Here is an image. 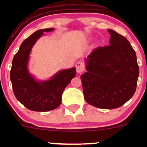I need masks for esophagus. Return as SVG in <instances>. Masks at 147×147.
Listing matches in <instances>:
<instances>
[{"instance_id":"34e87169","label":"esophagus","mask_w":147,"mask_h":147,"mask_svg":"<svg viewBox=\"0 0 147 147\" xmlns=\"http://www.w3.org/2000/svg\"><path fill=\"white\" fill-rule=\"evenodd\" d=\"M76 70H77V73H82V72L84 71L85 69V65L83 61H78L76 63Z\"/></svg>"}]
</instances>
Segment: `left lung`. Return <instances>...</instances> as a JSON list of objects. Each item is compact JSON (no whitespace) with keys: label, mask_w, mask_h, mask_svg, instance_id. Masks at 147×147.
<instances>
[{"label":"left lung","mask_w":147,"mask_h":147,"mask_svg":"<svg viewBox=\"0 0 147 147\" xmlns=\"http://www.w3.org/2000/svg\"><path fill=\"white\" fill-rule=\"evenodd\" d=\"M107 46L95 48L85 59L81 75L84 99L102 109L120 107L134 95L139 76L136 52L124 36L112 30Z\"/></svg>","instance_id":"left-lung-1"}]
</instances>
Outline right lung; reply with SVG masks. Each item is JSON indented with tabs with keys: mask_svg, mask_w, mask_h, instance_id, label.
Returning a JSON list of instances; mask_svg holds the SVG:
<instances>
[{
	"mask_svg": "<svg viewBox=\"0 0 147 147\" xmlns=\"http://www.w3.org/2000/svg\"><path fill=\"white\" fill-rule=\"evenodd\" d=\"M54 28L37 30L23 41L12 60L10 79L16 98L31 111L45 112L57 109L61 103L65 87L76 76V68L62 70L48 80L39 81L30 74V55L37 40Z\"/></svg>",
	"mask_w": 147,
	"mask_h": 147,
	"instance_id": "1",
	"label": "right lung"
}]
</instances>
